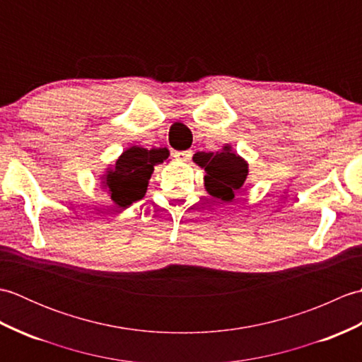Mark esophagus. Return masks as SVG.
<instances>
[{
  "label": "esophagus",
  "instance_id": "esophagus-1",
  "mask_svg": "<svg viewBox=\"0 0 362 362\" xmlns=\"http://www.w3.org/2000/svg\"><path fill=\"white\" fill-rule=\"evenodd\" d=\"M191 156H193V152H191V151H179V152L174 153V157H175L177 161H188Z\"/></svg>",
  "mask_w": 362,
  "mask_h": 362
}]
</instances>
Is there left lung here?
<instances>
[{"label":"left lung","instance_id":"8db88e82","mask_svg":"<svg viewBox=\"0 0 362 362\" xmlns=\"http://www.w3.org/2000/svg\"><path fill=\"white\" fill-rule=\"evenodd\" d=\"M193 161L205 171L204 187L213 197L232 202L236 191L247 188L249 163L235 153L230 144L222 146L218 152H196Z\"/></svg>","mask_w":362,"mask_h":362}]
</instances>
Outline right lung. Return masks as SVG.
Here are the masks:
<instances>
[{"label":"right lung","mask_w":362,"mask_h":362,"mask_svg":"<svg viewBox=\"0 0 362 362\" xmlns=\"http://www.w3.org/2000/svg\"><path fill=\"white\" fill-rule=\"evenodd\" d=\"M168 157V149L132 146L122 152L115 163L107 166L104 174L99 177L101 187L118 209H127L144 197L153 166L163 163Z\"/></svg>","instance_id":"add662e5"}]
</instances>
